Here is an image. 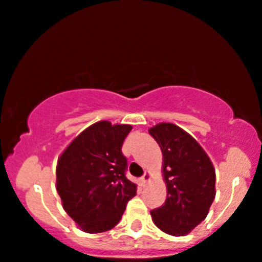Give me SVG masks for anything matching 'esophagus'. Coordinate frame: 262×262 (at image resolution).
<instances>
[{
    "instance_id": "34e87169",
    "label": "esophagus",
    "mask_w": 262,
    "mask_h": 262,
    "mask_svg": "<svg viewBox=\"0 0 262 262\" xmlns=\"http://www.w3.org/2000/svg\"><path fill=\"white\" fill-rule=\"evenodd\" d=\"M150 179H151V173L148 170H146V171H145V174L140 178L141 186H145V185H146L148 181H150Z\"/></svg>"
}]
</instances>
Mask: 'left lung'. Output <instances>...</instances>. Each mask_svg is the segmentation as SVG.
<instances>
[{
    "instance_id": "8db88e82",
    "label": "left lung",
    "mask_w": 262,
    "mask_h": 262,
    "mask_svg": "<svg viewBox=\"0 0 262 262\" xmlns=\"http://www.w3.org/2000/svg\"><path fill=\"white\" fill-rule=\"evenodd\" d=\"M163 155L167 198L151 210L154 224L170 236H186L209 213L215 198V169L209 156L183 128L158 123L148 129Z\"/></svg>"
}]
</instances>
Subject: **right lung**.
I'll return each instance as SVG.
<instances>
[{
  "mask_svg": "<svg viewBox=\"0 0 262 262\" xmlns=\"http://www.w3.org/2000/svg\"><path fill=\"white\" fill-rule=\"evenodd\" d=\"M129 124L100 121L79 133L57 164V191L69 216L87 233H100L120 223L137 184L125 178L122 145Z\"/></svg>",
  "mask_w": 262,
  "mask_h": 262,
  "instance_id": "obj_1",
  "label": "right lung"
}]
</instances>
